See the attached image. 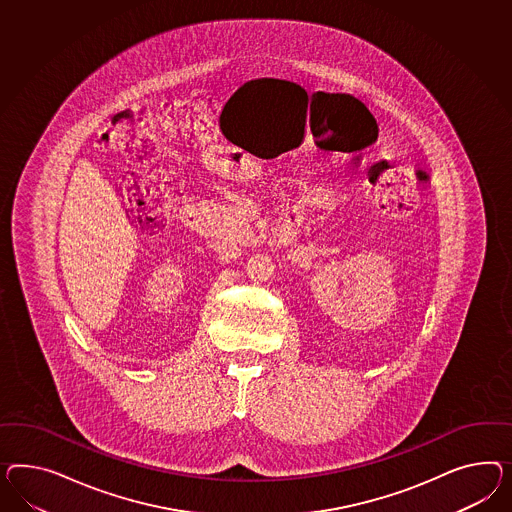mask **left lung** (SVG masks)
Instances as JSON below:
<instances>
[{
	"label": "left lung",
	"instance_id": "8db88e82",
	"mask_svg": "<svg viewBox=\"0 0 512 512\" xmlns=\"http://www.w3.org/2000/svg\"><path fill=\"white\" fill-rule=\"evenodd\" d=\"M345 97H350V95H345ZM350 98H354V97H350ZM354 100H356V98H354ZM358 102H360V100H358ZM361 104V102H360ZM361 106H363V104H361Z\"/></svg>",
	"mask_w": 512,
	"mask_h": 512
}]
</instances>
